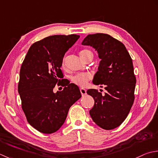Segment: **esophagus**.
<instances>
[{"instance_id": "esophagus-1", "label": "esophagus", "mask_w": 158, "mask_h": 158, "mask_svg": "<svg viewBox=\"0 0 158 158\" xmlns=\"http://www.w3.org/2000/svg\"><path fill=\"white\" fill-rule=\"evenodd\" d=\"M80 93H81V94H82V96L86 95V89L81 88V89H80Z\"/></svg>"}]
</instances>
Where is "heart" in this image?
I'll return each instance as SVG.
<instances>
[{"mask_svg":"<svg viewBox=\"0 0 158 158\" xmlns=\"http://www.w3.org/2000/svg\"><path fill=\"white\" fill-rule=\"evenodd\" d=\"M79 54H80V57H81L82 59H85L87 56H89V55L93 56V53L89 50H82L80 51ZM64 65H65V59H64L63 61V65L64 66ZM91 78V73H78V74L72 77V80L73 83L76 84V85L81 86V87H84V86H85L86 85V84L88 82V80Z\"/></svg>","mask_w":158,"mask_h":158,"instance_id":"heart-1","label":"heart"}]
</instances>
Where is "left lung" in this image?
Wrapping results in <instances>:
<instances>
[{
  "label": "left lung",
  "mask_w": 158,
  "mask_h": 158,
  "mask_svg": "<svg viewBox=\"0 0 158 158\" xmlns=\"http://www.w3.org/2000/svg\"><path fill=\"white\" fill-rule=\"evenodd\" d=\"M82 45L97 51L100 61L93 83L106 90L104 95L95 89L86 92L95 101L89 114L98 126L113 130L126 118L134 103L136 80L132 60L123 44L108 34L88 35Z\"/></svg>",
  "instance_id": "1"
}]
</instances>
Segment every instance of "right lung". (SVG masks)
<instances>
[{
	"label": "right lung",
	"instance_id": "right-lung-1",
	"mask_svg": "<svg viewBox=\"0 0 158 158\" xmlns=\"http://www.w3.org/2000/svg\"><path fill=\"white\" fill-rule=\"evenodd\" d=\"M80 37L77 35H52L33 44L20 72L18 93L22 108L31 125L44 134L59 130L69 109L81 98L73 83H65L60 67L65 52ZM63 90L53 91L57 84Z\"/></svg>",
	"mask_w": 158,
	"mask_h": 158
}]
</instances>
